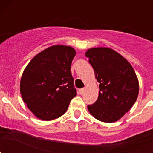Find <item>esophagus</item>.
I'll list each match as a JSON object with an SVG mask.
<instances>
[{
	"instance_id": "1",
	"label": "esophagus",
	"mask_w": 153,
	"mask_h": 153,
	"mask_svg": "<svg viewBox=\"0 0 153 153\" xmlns=\"http://www.w3.org/2000/svg\"><path fill=\"white\" fill-rule=\"evenodd\" d=\"M84 90L85 89L84 88H82V89H79V93L80 94V95H82L83 93H84Z\"/></svg>"
}]
</instances>
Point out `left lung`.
I'll list each match as a JSON object with an SVG mask.
<instances>
[{
  "mask_svg": "<svg viewBox=\"0 0 153 153\" xmlns=\"http://www.w3.org/2000/svg\"><path fill=\"white\" fill-rule=\"evenodd\" d=\"M86 56L99 84L96 102L87 106L90 114L104 123H114L132 108L139 94V80L128 60L109 47L87 50Z\"/></svg>",
  "mask_w": 153,
  "mask_h": 153,
  "instance_id": "1",
  "label": "left lung"
}]
</instances>
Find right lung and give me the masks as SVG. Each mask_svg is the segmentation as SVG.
I'll use <instances>...</instances> for the list:
<instances>
[{
  "label": "right lung",
  "mask_w": 153,
  "mask_h": 153,
  "mask_svg": "<svg viewBox=\"0 0 153 153\" xmlns=\"http://www.w3.org/2000/svg\"><path fill=\"white\" fill-rule=\"evenodd\" d=\"M75 55L70 46H51L36 54L24 69L20 83L21 97L40 120L61 117L76 95L70 72Z\"/></svg>",
  "instance_id": "1"
}]
</instances>
